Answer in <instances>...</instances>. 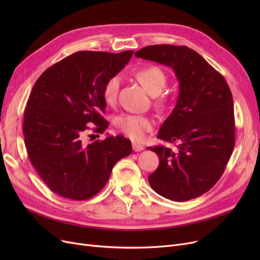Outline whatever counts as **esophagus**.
<instances>
[{
    "instance_id": "34e87169",
    "label": "esophagus",
    "mask_w": 260,
    "mask_h": 260,
    "mask_svg": "<svg viewBox=\"0 0 260 260\" xmlns=\"http://www.w3.org/2000/svg\"><path fill=\"white\" fill-rule=\"evenodd\" d=\"M133 149L135 152H140V151H142V149L144 148V146L142 145V144H139V143H137V142H133Z\"/></svg>"
}]
</instances>
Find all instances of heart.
I'll list each match as a JSON object with an SVG mask.
<instances>
[{
    "instance_id": "1",
    "label": "heart",
    "mask_w": 260,
    "mask_h": 260,
    "mask_svg": "<svg viewBox=\"0 0 260 260\" xmlns=\"http://www.w3.org/2000/svg\"><path fill=\"white\" fill-rule=\"evenodd\" d=\"M136 78L146 89L149 94H158L165 89L168 78L166 73L159 66L147 65L139 68L135 73ZM121 79L119 76H112L108 78L103 86V98L107 104H113L118 95ZM170 101L166 94H162L156 100V106L159 109H166ZM115 124L117 128L128 136L129 138L136 141H141L144 139L146 133L151 132L153 128V120L146 116L123 114L116 118Z\"/></svg>"
}]
</instances>
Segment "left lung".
I'll return each instance as SVG.
<instances>
[{
    "label": "left lung",
    "mask_w": 260,
    "mask_h": 260,
    "mask_svg": "<svg viewBox=\"0 0 260 260\" xmlns=\"http://www.w3.org/2000/svg\"><path fill=\"white\" fill-rule=\"evenodd\" d=\"M137 58L173 68L179 95L157 138L177 143L176 149L149 146L159 157L148 176L156 193L174 201H187L211 189L220 179L235 145L234 105L223 76L187 46L149 45Z\"/></svg>",
    "instance_id": "left-lung-1"
}]
</instances>
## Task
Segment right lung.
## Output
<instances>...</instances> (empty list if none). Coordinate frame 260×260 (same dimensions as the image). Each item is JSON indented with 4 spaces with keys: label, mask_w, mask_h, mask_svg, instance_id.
<instances>
[{
    "label": "right lung",
    "mask_w": 260,
    "mask_h": 260,
    "mask_svg": "<svg viewBox=\"0 0 260 260\" xmlns=\"http://www.w3.org/2000/svg\"><path fill=\"white\" fill-rule=\"evenodd\" d=\"M133 53L78 51L47 68L35 83L24 112L25 146L41 179L58 195L91 198L116 162L132 154L131 140L121 135L90 144L83 139L89 123L94 133L106 131L103 86Z\"/></svg>",
    "instance_id": "1"
}]
</instances>
